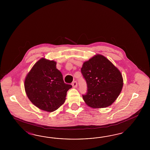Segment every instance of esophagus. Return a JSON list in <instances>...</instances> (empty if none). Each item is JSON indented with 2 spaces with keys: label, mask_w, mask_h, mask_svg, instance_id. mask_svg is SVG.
Masks as SVG:
<instances>
[{
  "label": "esophagus",
  "mask_w": 150,
  "mask_h": 150,
  "mask_svg": "<svg viewBox=\"0 0 150 150\" xmlns=\"http://www.w3.org/2000/svg\"><path fill=\"white\" fill-rule=\"evenodd\" d=\"M72 86H73V87H74V88H76L77 86V82H73V83H72Z\"/></svg>",
  "instance_id": "esophagus-1"
}]
</instances>
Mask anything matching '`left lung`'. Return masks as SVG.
<instances>
[{"label": "left lung", "instance_id": "8db88e82", "mask_svg": "<svg viewBox=\"0 0 150 150\" xmlns=\"http://www.w3.org/2000/svg\"><path fill=\"white\" fill-rule=\"evenodd\" d=\"M81 71L87 85L86 95L82 96L86 104L94 109L112 105L123 88L120 70L105 56L97 54L83 63Z\"/></svg>", "mask_w": 150, "mask_h": 150}]
</instances>
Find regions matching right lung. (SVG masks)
<instances>
[{"mask_svg": "<svg viewBox=\"0 0 150 150\" xmlns=\"http://www.w3.org/2000/svg\"><path fill=\"white\" fill-rule=\"evenodd\" d=\"M57 62L42 58L34 64L24 81L30 100L39 109L54 112L63 105L67 92L72 87L64 83Z\"/></svg>", "mask_w": 150, "mask_h": 150, "instance_id": "add662e5", "label": "right lung"}]
</instances>
